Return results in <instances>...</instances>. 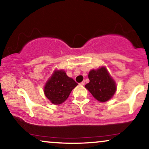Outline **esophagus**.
<instances>
[{
    "instance_id": "34e87169",
    "label": "esophagus",
    "mask_w": 149,
    "mask_h": 149,
    "mask_svg": "<svg viewBox=\"0 0 149 149\" xmlns=\"http://www.w3.org/2000/svg\"><path fill=\"white\" fill-rule=\"evenodd\" d=\"M84 83H85L84 81H82V82H80V85H81V86H84Z\"/></svg>"
}]
</instances>
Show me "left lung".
Here are the masks:
<instances>
[{"mask_svg":"<svg viewBox=\"0 0 149 149\" xmlns=\"http://www.w3.org/2000/svg\"><path fill=\"white\" fill-rule=\"evenodd\" d=\"M88 79L90 82L85 85V88L99 102H107L116 92V83L105 67L91 70L88 73Z\"/></svg>","mask_w":149,"mask_h":149,"instance_id":"left-lung-1","label":"left lung"}]
</instances>
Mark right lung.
Listing matches in <instances>:
<instances>
[{
  "label": "right lung",
  "instance_id": "1",
  "mask_svg": "<svg viewBox=\"0 0 149 149\" xmlns=\"http://www.w3.org/2000/svg\"><path fill=\"white\" fill-rule=\"evenodd\" d=\"M78 84L67 76L63 70H55L44 86L45 97L55 105L62 104L68 98Z\"/></svg>",
  "mask_w": 149,
  "mask_h": 149
}]
</instances>
